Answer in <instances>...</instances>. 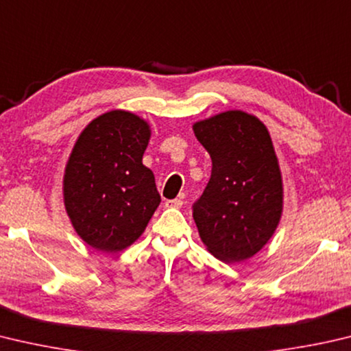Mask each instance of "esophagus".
<instances>
[{
  "instance_id": "34e87169",
  "label": "esophagus",
  "mask_w": 351,
  "mask_h": 351,
  "mask_svg": "<svg viewBox=\"0 0 351 351\" xmlns=\"http://www.w3.org/2000/svg\"><path fill=\"white\" fill-rule=\"evenodd\" d=\"M165 207H169V208H180V207H182V199H169V201H165Z\"/></svg>"
}]
</instances>
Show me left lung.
Wrapping results in <instances>:
<instances>
[{"label": "left lung", "mask_w": 351, "mask_h": 351, "mask_svg": "<svg viewBox=\"0 0 351 351\" xmlns=\"http://www.w3.org/2000/svg\"><path fill=\"white\" fill-rule=\"evenodd\" d=\"M193 132L212 158V176L193 204L197 232L215 258L241 263L269 242L281 221L282 176L270 133L242 110L197 121Z\"/></svg>", "instance_id": "1"}]
</instances>
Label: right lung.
Listing matches in <instances>:
<instances>
[{
  "mask_svg": "<svg viewBox=\"0 0 351 351\" xmlns=\"http://www.w3.org/2000/svg\"><path fill=\"white\" fill-rule=\"evenodd\" d=\"M150 133L138 114L110 110L76 139L62 195L75 232L95 250L117 253L132 245L161 202L154 171L143 164Z\"/></svg>",
  "mask_w": 351,
  "mask_h": 351,
  "instance_id": "add662e5",
  "label": "right lung"
}]
</instances>
